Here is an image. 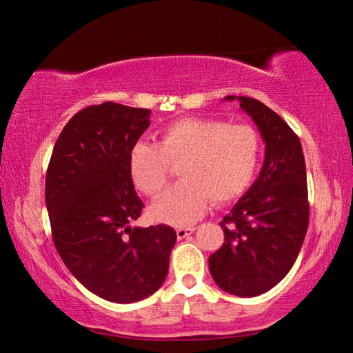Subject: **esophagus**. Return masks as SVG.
Returning a JSON list of instances; mask_svg holds the SVG:
<instances>
[{"instance_id":"1","label":"esophagus","mask_w":353,"mask_h":353,"mask_svg":"<svg viewBox=\"0 0 353 353\" xmlns=\"http://www.w3.org/2000/svg\"><path fill=\"white\" fill-rule=\"evenodd\" d=\"M194 230H196L194 228H181V229L176 230V234H177L179 239H183V238H186L188 235H191Z\"/></svg>"}]
</instances>
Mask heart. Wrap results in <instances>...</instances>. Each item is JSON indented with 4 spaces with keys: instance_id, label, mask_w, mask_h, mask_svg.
I'll list each match as a JSON object with an SVG mask.
<instances>
[{
    "instance_id": "obj_1",
    "label": "heart",
    "mask_w": 353,
    "mask_h": 353,
    "mask_svg": "<svg viewBox=\"0 0 353 353\" xmlns=\"http://www.w3.org/2000/svg\"><path fill=\"white\" fill-rule=\"evenodd\" d=\"M261 139L245 124H228L212 118H183L159 133L157 144L138 142L130 152L134 185L150 197L167 186L171 165L181 183L150 208L152 219L186 226L206 212L209 201L223 205L249 190L259 167Z\"/></svg>"
}]
</instances>
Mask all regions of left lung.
I'll use <instances>...</instances> for the list:
<instances>
[{"label": "left lung", "instance_id": "left-lung-1", "mask_svg": "<svg viewBox=\"0 0 353 353\" xmlns=\"http://www.w3.org/2000/svg\"><path fill=\"white\" fill-rule=\"evenodd\" d=\"M239 101L265 142L256 181L220 223L224 243L209 256L221 290L253 297L272 290L294 265L308 230L310 203L301 139L283 119L250 97Z\"/></svg>", "mask_w": 353, "mask_h": 353}]
</instances>
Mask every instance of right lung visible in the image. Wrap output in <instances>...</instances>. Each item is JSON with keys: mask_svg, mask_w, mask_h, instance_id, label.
Here are the masks:
<instances>
[{"mask_svg": "<svg viewBox=\"0 0 353 353\" xmlns=\"http://www.w3.org/2000/svg\"><path fill=\"white\" fill-rule=\"evenodd\" d=\"M150 114L112 101L81 109L59 134L45 177L59 254L85 288L109 302L133 303L159 290L177 238L167 224L130 226L144 208L130 152Z\"/></svg>", "mask_w": 353, "mask_h": 353, "instance_id": "obj_1", "label": "right lung"}]
</instances>
